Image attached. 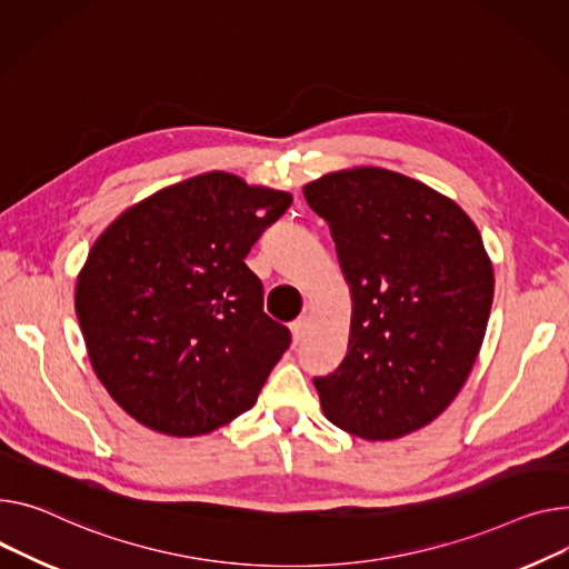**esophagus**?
Masks as SVG:
<instances>
[{
	"mask_svg": "<svg viewBox=\"0 0 569 569\" xmlns=\"http://www.w3.org/2000/svg\"><path fill=\"white\" fill-rule=\"evenodd\" d=\"M290 329H292V338H295V343H299V340L305 338V336H307V331H309V318H307V316L297 318V320L290 325Z\"/></svg>",
	"mask_w": 569,
	"mask_h": 569,
	"instance_id": "obj_1",
	"label": "esophagus"
}]
</instances>
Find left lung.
<instances>
[{"mask_svg": "<svg viewBox=\"0 0 569 569\" xmlns=\"http://www.w3.org/2000/svg\"><path fill=\"white\" fill-rule=\"evenodd\" d=\"M355 299L350 350L313 385L327 419L361 439L435 421L480 352L495 272L476 223L402 173L359 167L305 187Z\"/></svg>", "mask_w": 569, "mask_h": 569, "instance_id": "1", "label": "left lung"}]
</instances>
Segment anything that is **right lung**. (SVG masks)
<instances>
[{"instance_id": "right-lung-1", "label": "right lung", "mask_w": 569, "mask_h": 569, "mask_svg": "<svg viewBox=\"0 0 569 569\" xmlns=\"http://www.w3.org/2000/svg\"><path fill=\"white\" fill-rule=\"evenodd\" d=\"M292 203L231 173H203L126 210L93 244L74 311L98 380L141 426L212 432L251 409L290 348L247 268Z\"/></svg>"}]
</instances>
